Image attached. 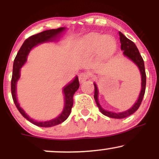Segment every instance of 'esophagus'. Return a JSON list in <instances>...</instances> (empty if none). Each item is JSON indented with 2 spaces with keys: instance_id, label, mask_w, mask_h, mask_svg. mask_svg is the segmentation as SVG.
<instances>
[{
  "instance_id": "1",
  "label": "esophagus",
  "mask_w": 159,
  "mask_h": 159,
  "mask_svg": "<svg viewBox=\"0 0 159 159\" xmlns=\"http://www.w3.org/2000/svg\"><path fill=\"white\" fill-rule=\"evenodd\" d=\"M89 78V74L87 72H82L79 75V77H78V79H79L80 83H83L84 81H85L86 80H87Z\"/></svg>"
}]
</instances>
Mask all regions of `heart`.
Here are the masks:
<instances>
[{
  "label": "heart",
  "instance_id": "b5f03b06",
  "mask_svg": "<svg viewBox=\"0 0 159 159\" xmlns=\"http://www.w3.org/2000/svg\"><path fill=\"white\" fill-rule=\"evenodd\" d=\"M86 48L90 53L98 52L102 57H107L114 54L116 48V40L112 36L93 34L85 39Z\"/></svg>",
  "mask_w": 159,
  "mask_h": 159
}]
</instances>
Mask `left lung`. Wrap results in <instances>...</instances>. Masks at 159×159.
Returning <instances> with one entry per match:
<instances>
[{"label":"left lung","mask_w":159,"mask_h":159,"mask_svg":"<svg viewBox=\"0 0 159 159\" xmlns=\"http://www.w3.org/2000/svg\"><path fill=\"white\" fill-rule=\"evenodd\" d=\"M120 35V43H121V49L123 51V54L125 57L131 60V61L134 62L135 64L138 66V67L140 69V74H141V90H140V96L138 97V99L137 100L136 103L134 104L130 109L126 111L121 113H114L111 112V111H107L104 110L102 107H101L100 104L98 103V91L97 86L96 84H93L95 87L94 91V98L96 101V105L101 111L102 114H103L105 116H109V117L114 118V119H123L125 118L127 116H130L132 114H134L135 111L139 108L140 104H141L142 100H143L144 93H145V89H146V81H147V78H146V72H145V67H144V62L141 55H140L139 51L138 48L132 40L129 39L128 38L125 37V36L122 34L121 32H119Z\"/></svg>","instance_id":"1"}]
</instances>
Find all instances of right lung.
<instances>
[{"label":"right lung","instance_id":"add662e5","mask_svg":"<svg viewBox=\"0 0 159 159\" xmlns=\"http://www.w3.org/2000/svg\"><path fill=\"white\" fill-rule=\"evenodd\" d=\"M65 30V27H60L57 29H52V30H45L39 34H35L30 36L29 38L24 42V43L20 48L17 55H16L13 63V69H12V81H11V93H12V99L15 103L16 107L19 110L25 119H27L30 123L39 127H52L58 124L63 123L68 118L72 111V105H73V96L75 93L78 90L79 87V81L78 78L76 76L75 79L72 82L67 84L63 88V93H64L65 105L63 111H62L61 114L57 117L54 118L52 120L45 122H38L35 121L28 115L25 114L24 110L20 107L19 102L16 98V83L20 78V69L25 64L27 61V57L28 55L29 52L34 46L37 45L40 43H45V42L53 41L57 38V36Z\"/></svg>","mask_w":159,"mask_h":159}]
</instances>
